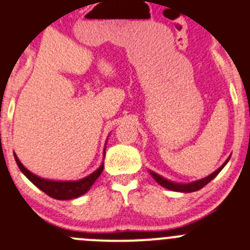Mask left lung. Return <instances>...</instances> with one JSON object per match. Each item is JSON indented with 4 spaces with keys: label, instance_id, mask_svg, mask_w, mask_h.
<instances>
[{
    "label": "left lung",
    "instance_id": "8db88e82",
    "mask_svg": "<svg viewBox=\"0 0 250 250\" xmlns=\"http://www.w3.org/2000/svg\"><path fill=\"white\" fill-rule=\"evenodd\" d=\"M228 159L226 160L225 164L222 165V167H220V169H217L216 171L212 172L209 176H207V178L202 179V180H199V181H195V183H191V184H186V185H179V184H174V183H170V181L165 180V179H163L162 176H159V175H157L155 172H151V175H153V178L155 179V181H157L159 185L164 186V188H169V190H172V191H180V192H193V191H197L200 190V188H204L205 185H207V184L209 183V181L212 180V179H214L217 176V175L220 174L221 170L223 169V167H225L226 164H227Z\"/></svg>",
    "mask_w": 250,
    "mask_h": 250
}]
</instances>
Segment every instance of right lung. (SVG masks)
Segmentation results:
<instances>
[{
    "label": "right lung",
    "mask_w": 250,
    "mask_h": 250,
    "mask_svg": "<svg viewBox=\"0 0 250 250\" xmlns=\"http://www.w3.org/2000/svg\"><path fill=\"white\" fill-rule=\"evenodd\" d=\"M15 159L18 167L21 169V171H22L23 174L37 186V188H41V190L43 191V192H45L48 196H50V197L57 200L76 199L79 196L87 192L88 188H90L91 186H92V184L97 180V178L101 175L102 170H104V165H101L96 171L92 172L91 175H88L87 178L79 181H50L44 180V179L38 178L37 175L32 174L29 170H27L22 164H21V162L18 160V158L16 157V155Z\"/></svg>",
    "instance_id": "add662e5"
}]
</instances>
